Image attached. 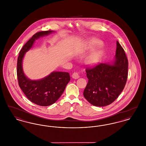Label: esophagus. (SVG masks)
Listing matches in <instances>:
<instances>
[{
    "label": "esophagus",
    "instance_id": "34e87169",
    "mask_svg": "<svg viewBox=\"0 0 146 146\" xmlns=\"http://www.w3.org/2000/svg\"><path fill=\"white\" fill-rule=\"evenodd\" d=\"M72 76V78H73V79H78V78L80 77L79 75V74H78V73H76V72H74V73H73Z\"/></svg>",
    "mask_w": 146,
    "mask_h": 146
}]
</instances>
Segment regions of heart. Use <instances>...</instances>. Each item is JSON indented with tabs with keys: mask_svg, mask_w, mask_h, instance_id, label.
Instances as JSON below:
<instances>
[{
	"mask_svg": "<svg viewBox=\"0 0 146 146\" xmlns=\"http://www.w3.org/2000/svg\"><path fill=\"white\" fill-rule=\"evenodd\" d=\"M102 42L96 38H91L86 44L85 50L92 51L97 46L101 45ZM104 50L102 48L94 50L85 59V63L90 66H94L97 64L104 54Z\"/></svg>",
	"mask_w": 146,
	"mask_h": 146,
	"instance_id": "heart-1",
	"label": "heart"
}]
</instances>
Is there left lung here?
Wrapping results in <instances>:
<instances>
[{
	"instance_id": "1",
	"label": "left lung",
	"mask_w": 146,
	"mask_h": 146,
	"mask_svg": "<svg viewBox=\"0 0 146 146\" xmlns=\"http://www.w3.org/2000/svg\"><path fill=\"white\" fill-rule=\"evenodd\" d=\"M128 61L117 42L115 55L110 62L100 63L86 70L88 83L84 96L91 104L104 107L111 104L123 90L127 78Z\"/></svg>"
}]
</instances>
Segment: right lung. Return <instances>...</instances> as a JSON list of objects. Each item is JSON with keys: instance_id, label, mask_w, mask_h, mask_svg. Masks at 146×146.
<instances>
[{"instance_id": "right-lung-1", "label": "right lung", "mask_w": 146, "mask_h": 146, "mask_svg": "<svg viewBox=\"0 0 146 146\" xmlns=\"http://www.w3.org/2000/svg\"><path fill=\"white\" fill-rule=\"evenodd\" d=\"M54 32L42 31L33 35L21 49L17 59V75L21 90L32 102L41 106H48L56 102L70 80V74L68 72L54 71L40 79L31 80L25 75L22 63L25 54L33 47L36 40Z\"/></svg>"}]
</instances>
